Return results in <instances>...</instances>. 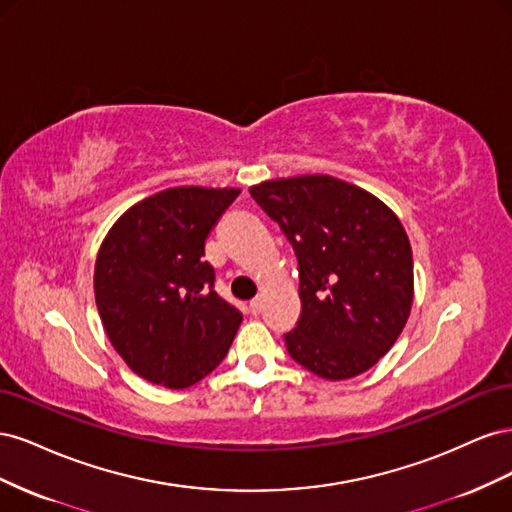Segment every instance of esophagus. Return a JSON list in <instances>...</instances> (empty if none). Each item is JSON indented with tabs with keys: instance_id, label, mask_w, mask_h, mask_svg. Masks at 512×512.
Here are the masks:
<instances>
[{
	"instance_id": "obj_1",
	"label": "esophagus",
	"mask_w": 512,
	"mask_h": 512,
	"mask_svg": "<svg viewBox=\"0 0 512 512\" xmlns=\"http://www.w3.org/2000/svg\"><path fill=\"white\" fill-rule=\"evenodd\" d=\"M260 312H262V301H260V299L250 301V314H252V316H258Z\"/></svg>"
}]
</instances>
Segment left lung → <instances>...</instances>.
<instances>
[{
	"label": "left lung",
	"mask_w": 512,
	"mask_h": 512,
	"mask_svg": "<svg viewBox=\"0 0 512 512\" xmlns=\"http://www.w3.org/2000/svg\"><path fill=\"white\" fill-rule=\"evenodd\" d=\"M250 194L299 260L301 318L284 335L292 359L333 382L374 367L414 301L412 247L395 211L331 175L269 179Z\"/></svg>",
	"instance_id": "1"
}]
</instances>
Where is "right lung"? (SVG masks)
<instances>
[{"instance_id": "add662e5", "label": "right lung", "mask_w": 512, "mask_h": 512, "mask_svg": "<svg viewBox=\"0 0 512 512\" xmlns=\"http://www.w3.org/2000/svg\"><path fill=\"white\" fill-rule=\"evenodd\" d=\"M239 188L179 185L138 200L106 232L94 267L106 337L153 384L188 389L222 363L243 320L213 290L205 239Z\"/></svg>"}]
</instances>
